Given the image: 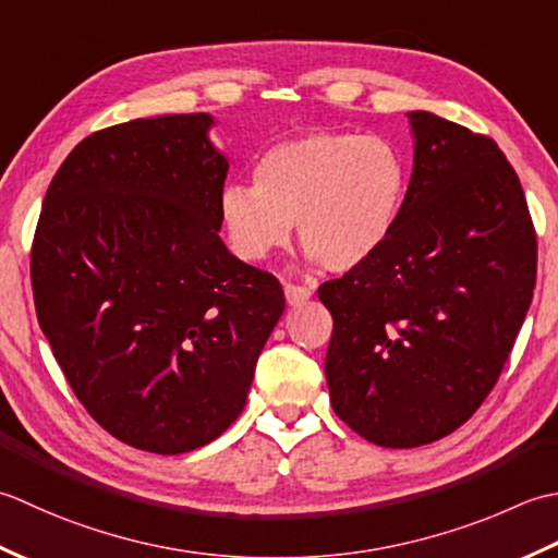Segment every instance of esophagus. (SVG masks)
<instances>
[{"label":"esophagus","instance_id":"34e87169","mask_svg":"<svg viewBox=\"0 0 558 558\" xmlns=\"http://www.w3.org/2000/svg\"><path fill=\"white\" fill-rule=\"evenodd\" d=\"M283 295H287V303L291 308H299L305 301L313 295V289L308 287H299V283H291V281H283Z\"/></svg>","mask_w":558,"mask_h":558}]
</instances>
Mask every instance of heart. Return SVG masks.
<instances>
[{"label": "heart", "instance_id": "1", "mask_svg": "<svg viewBox=\"0 0 558 558\" xmlns=\"http://www.w3.org/2000/svg\"><path fill=\"white\" fill-rule=\"evenodd\" d=\"M407 195V163L383 136L317 130L271 146L255 185H226L219 214L233 253L259 263L287 245L291 223L327 271H351L390 241Z\"/></svg>", "mask_w": 558, "mask_h": 558}]
</instances>
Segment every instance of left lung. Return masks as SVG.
I'll list each match as a JSON object with an SVG mask.
<instances>
[{"mask_svg":"<svg viewBox=\"0 0 558 558\" xmlns=\"http://www.w3.org/2000/svg\"><path fill=\"white\" fill-rule=\"evenodd\" d=\"M414 168L400 221L368 263L317 289L332 313L337 416L383 448L452 434L504 371L537 279V235L494 140L407 112Z\"/></svg>","mask_w":558,"mask_h":558,"instance_id":"obj_1","label":"left lung"}]
</instances>
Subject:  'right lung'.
<instances>
[{
  "instance_id": "obj_1",
  "label": "right lung",
  "mask_w": 558,
  "mask_h": 558,
  "mask_svg": "<svg viewBox=\"0 0 558 558\" xmlns=\"http://www.w3.org/2000/svg\"><path fill=\"white\" fill-rule=\"evenodd\" d=\"M214 118L158 116L74 146L43 199L31 283L78 402L132 448L207 446L243 412L281 283L221 241Z\"/></svg>"
}]
</instances>
